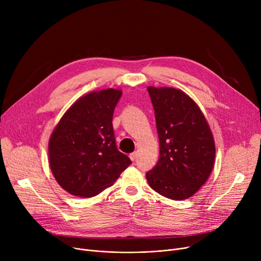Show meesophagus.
<instances>
[{
	"mask_svg": "<svg viewBox=\"0 0 261 261\" xmlns=\"http://www.w3.org/2000/svg\"><path fill=\"white\" fill-rule=\"evenodd\" d=\"M129 156H130L131 161H135V160H136V156H138V152H133V153H131Z\"/></svg>",
	"mask_w": 261,
	"mask_h": 261,
	"instance_id": "1",
	"label": "esophagus"
}]
</instances>
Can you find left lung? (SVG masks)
<instances>
[{
  "instance_id": "left-lung-1",
  "label": "left lung",
  "mask_w": 261,
  "mask_h": 261,
  "mask_svg": "<svg viewBox=\"0 0 261 261\" xmlns=\"http://www.w3.org/2000/svg\"><path fill=\"white\" fill-rule=\"evenodd\" d=\"M160 140V159L146 173L160 195L181 201L194 196L207 181L216 147L208 123L198 105L183 91L148 87Z\"/></svg>"
}]
</instances>
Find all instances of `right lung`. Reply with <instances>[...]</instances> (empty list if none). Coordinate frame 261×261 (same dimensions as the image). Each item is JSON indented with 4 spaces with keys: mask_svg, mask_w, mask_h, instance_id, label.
<instances>
[{
    "mask_svg": "<svg viewBox=\"0 0 261 261\" xmlns=\"http://www.w3.org/2000/svg\"><path fill=\"white\" fill-rule=\"evenodd\" d=\"M121 94L120 90L106 89L82 96L54 129L48 142L49 167L68 194L97 196L131 164L117 150L112 126Z\"/></svg>",
    "mask_w": 261,
    "mask_h": 261,
    "instance_id": "right-lung-1",
    "label": "right lung"
}]
</instances>
